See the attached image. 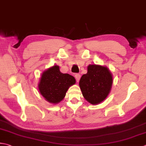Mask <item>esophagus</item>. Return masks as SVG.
Listing matches in <instances>:
<instances>
[{
  "label": "esophagus",
  "mask_w": 146,
  "mask_h": 146,
  "mask_svg": "<svg viewBox=\"0 0 146 146\" xmlns=\"http://www.w3.org/2000/svg\"><path fill=\"white\" fill-rule=\"evenodd\" d=\"M75 78H76V82H79V80H80V77H81V75H80V74H78V73H76V74H75Z\"/></svg>",
  "instance_id": "1"
}]
</instances>
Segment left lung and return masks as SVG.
<instances>
[{"instance_id": "obj_1", "label": "left lung", "mask_w": 146, "mask_h": 146, "mask_svg": "<svg viewBox=\"0 0 146 146\" xmlns=\"http://www.w3.org/2000/svg\"><path fill=\"white\" fill-rule=\"evenodd\" d=\"M113 84V76L107 67L90 64L87 73L79 82L83 96L92 104L101 103L110 94Z\"/></svg>"}]
</instances>
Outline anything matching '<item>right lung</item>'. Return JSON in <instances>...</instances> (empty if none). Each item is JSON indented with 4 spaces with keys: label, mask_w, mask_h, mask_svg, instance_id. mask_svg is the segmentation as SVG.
I'll use <instances>...</instances> for the list:
<instances>
[{
    "label": "right lung",
    "mask_w": 146,
    "mask_h": 146,
    "mask_svg": "<svg viewBox=\"0 0 146 146\" xmlns=\"http://www.w3.org/2000/svg\"><path fill=\"white\" fill-rule=\"evenodd\" d=\"M75 83L73 76L62 73L59 66L55 65L43 72L38 90L47 101L56 104L64 99L68 88Z\"/></svg>",
    "instance_id": "1"
}]
</instances>
